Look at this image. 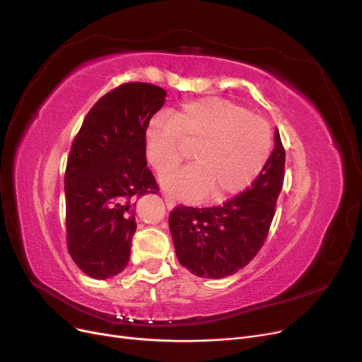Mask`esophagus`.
I'll return each instance as SVG.
<instances>
[{
    "mask_svg": "<svg viewBox=\"0 0 362 362\" xmlns=\"http://www.w3.org/2000/svg\"><path fill=\"white\" fill-rule=\"evenodd\" d=\"M163 198H164V202H166V206L169 208V210H172V208H175V205H177V202H175V199L172 198V196L164 193Z\"/></svg>",
    "mask_w": 362,
    "mask_h": 362,
    "instance_id": "obj_1",
    "label": "esophagus"
}]
</instances>
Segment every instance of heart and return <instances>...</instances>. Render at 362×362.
<instances>
[{"label":"heart","instance_id":"b5f03b06","mask_svg":"<svg viewBox=\"0 0 362 362\" xmlns=\"http://www.w3.org/2000/svg\"><path fill=\"white\" fill-rule=\"evenodd\" d=\"M194 144V165L164 174L163 189L196 201L210 193L223 199L247 189L264 170L272 154V129L264 119L223 98L182 104L168 116H156L145 129L149 164L163 173L179 163L185 146Z\"/></svg>","mask_w":362,"mask_h":362}]
</instances>
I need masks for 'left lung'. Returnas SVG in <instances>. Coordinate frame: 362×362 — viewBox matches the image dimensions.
I'll list each match as a JSON object with an SVG mask.
<instances>
[{
    "label": "left lung",
    "mask_w": 362,
    "mask_h": 362,
    "mask_svg": "<svg viewBox=\"0 0 362 362\" xmlns=\"http://www.w3.org/2000/svg\"><path fill=\"white\" fill-rule=\"evenodd\" d=\"M286 151L275 129V148L264 170L235 198L211 208L177 206L169 228L180 264L199 278L218 279L243 269L269 234L284 182Z\"/></svg>",
    "instance_id": "obj_1"
}]
</instances>
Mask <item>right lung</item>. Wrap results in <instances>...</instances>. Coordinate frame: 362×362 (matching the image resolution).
<instances>
[{"instance_id": "right-lung-1", "label": "right lung", "mask_w": 362, "mask_h": 362, "mask_svg": "<svg viewBox=\"0 0 362 362\" xmlns=\"http://www.w3.org/2000/svg\"><path fill=\"white\" fill-rule=\"evenodd\" d=\"M166 90L127 83L105 93L76 134L64 175L68 250L87 276L122 272L136 233V199L157 193L146 166L145 129Z\"/></svg>"}]
</instances>
